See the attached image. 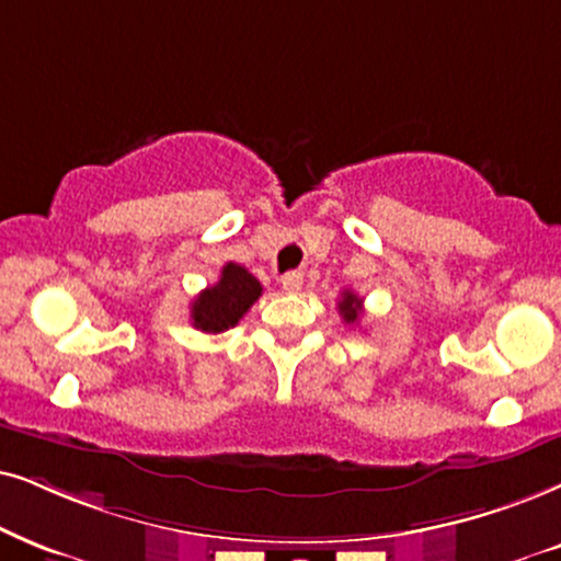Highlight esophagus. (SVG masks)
Wrapping results in <instances>:
<instances>
[{"instance_id": "1", "label": "esophagus", "mask_w": 561, "mask_h": 561, "mask_svg": "<svg viewBox=\"0 0 561 561\" xmlns=\"http://www.w3.org/2000/svg\"><path fill=\"white\" fill-rule=\"evenodd\" d=\"M282 287H285V293H300L302 289V274L300 272H287L282 276Z\"/></svg>"}]
</instances>
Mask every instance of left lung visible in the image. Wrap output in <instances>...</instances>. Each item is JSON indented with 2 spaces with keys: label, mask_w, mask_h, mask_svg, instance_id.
Masks as SVG:
<instances>
[{
  "label": "left lung",
  "mask_w": 561,
  "mask_h": 561,
  "mask_svg": "<svg viewBox=\"0 0 561 561\" xmlns=\"http://www.w3.org/2000/svg\"><path fill=\"white\" fill-rule=\"evenodd\" d=\"M339 316L344 318V323H357L363 316V297H357L352 289H344L342 300H339Z\"/></svg>",
  "instance_id": "left-lung-1"
}]
</instances>
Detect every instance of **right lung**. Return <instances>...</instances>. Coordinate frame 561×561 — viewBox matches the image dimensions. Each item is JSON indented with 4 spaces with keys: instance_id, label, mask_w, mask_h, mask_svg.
<instances>
[{
    "instance_id": "add662e5",
    "label": "right lung",
    "mask_w": 561,
    "mask_h": 561,
    "mask_svg": "<svg viewBox=\"0 0 561 561\" xmlns=\"http://www.w3.org/2000/svg\"><path fill=\"white\" fill-rule=\"evenodd\" d=\"M261 297V282L240 264H225L217 285L202 289L191 302V323L204 333H222L238 325Z\"/></svg>"
}]
</instances>
